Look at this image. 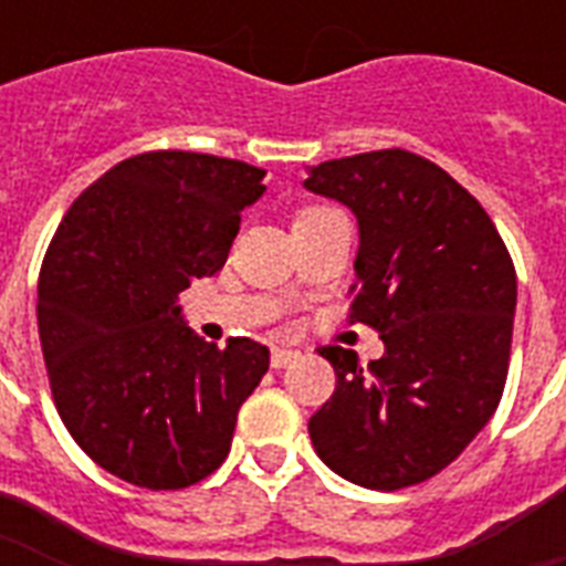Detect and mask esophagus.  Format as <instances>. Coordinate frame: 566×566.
I'll return each instance as SVG.
<instances>
[{
	"label": "esophagus",
	"mask_w": 566,
	"mask_h": 566,
	"mask_svg": "<svg viewBox=\"0 0 566 566\" xmlns=\"http://www.w3.org/2000/svg\"><path fill=\"white\" fill-rule=\"evenodd\" d=\"M300 358V353H293V349H273V358H270V364H273L275 370H282V367H287L291 361H296Z\"/></svg>",
	"instance_id": "34e87169"
}]
</instances>
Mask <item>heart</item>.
<instances>
[{"instance_id":"heart-1","label":"heart","mask_w":566,"mask_h":566,"mask_svg":"<svg viewBox=\"0 0 566 566\" xmlns=\"http://www.w3.org/2000/svg\"><path fill=\"white\" fill-rule=\"evenodd\" d=\"M332 211V208H323V205H314V208H305V211L300 213V220H305V217H314V213H326Z\"/></svg>"}]
</instances>
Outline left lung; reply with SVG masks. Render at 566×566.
<instances>
[{"instance_id": "8db88e82", "label": "left lung", "mask_w": 566, "mask_h": 566, "mask_svg": "<svg viewBox=\"0 0 566 566\" xmlns=\"http://www.w3.org/2000/svg\"><path fill=\"white\" fill-rule=\"evenodd\" d=\"M302 185L355 213L353 319L385 344L367 367L353 349H319L337 385L308 420L311 443L361 488L426 482L500 405L517 311L509 249L447 170L405 149L317 164Z\"/></svg>"}]
</instances>
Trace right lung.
<instances>
[{"mask_svg":"<svg viewBox=\"0 0 566 566\" xmlns=\"http://www.w3.org/2000/svg\"><path fill=\"white\" fill-rule=\"evenodd\" d=\"M264 170L199 153L111 167L66 211L40 266L38 332L66 431L123 482L179 491L226 461L270 349L205 344L179 293L229 258Z\"/></svg>","mask_w":566,"mask_h":566,"instance_id":"add662e5","label":"right lung"}]
</instances>
